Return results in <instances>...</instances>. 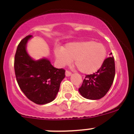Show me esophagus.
Here are the masks:
<instances>
[{
  "label": "esophagus",
  "instance_id": "esophagus-1",
  "mask_svg": "<svg viewBox=\"0 0 134 134\" xmlns=\"http://www.w3.org/2000/svg\"><path fill=\"white\" fill-rule=\"evenodd\" d=\"M72 75V72H70L69 70H66V76H70Z\"/></svg>",
  "mask_w": 134,
  "mask_h": 134
}]
</instances>
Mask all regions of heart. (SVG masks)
<instances>
[{"label":"heart","instance_id":"b5f03b06","mask_svg":"<svg viewBox=\"0 0 134 134\" xmlns=\"http://www.w3.org/2000/svg\"><path fill=\"white\" fill-rule=\"evenodd\" d=\"M55 55L61 65H67L74 60V64L80 72L93 74L102 66L107 57L103 44L94 41L73 42L64 48H56Z\"/></svg>","mask_w":134,"mask_h":134}]
</instances>
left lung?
I'll list each match as a JSON object with an SVG mask.
<instances>
[{"label": "left lung", "mask_w": 134, "mask_h": 134, "mask_svg": "<svg viewBox=\"0 0 134 134\" xmlns=\"http://www.w3.org/2000/svg\"><path fill=\"white\" fill-rule=\"evenodd\" d=\"M115 74L114 57L105 59L103 64L95 73L86 75L79 91L83 97L97 100L107 94L113 84Z\"/></svg>", "instance_id": "left-lung-1"}]
</instances>
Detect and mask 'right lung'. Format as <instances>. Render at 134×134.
I'll list each match as a JSON object with an SVG mask.
<instances>
[{
    "label": "right lung",
    "mask_w": 134,
    "mask_h": 134,
    "mask_svg": "<svg viewBox=\"0 0 134 134\" xmlns=\"http://www.w3.org/2000/svg\"><path fill=\"white\" fill-rule=\"evenodd\" d=\"M29 35L20 41L14 61L15 76L19 86L28 99L38 105L52 101L65 77V70L55 68L48 59L34 61L26 52Z\"/></svg>",
    "instance_id": "right-lung-1"
}]
</instances>
